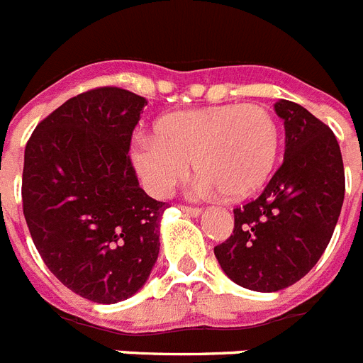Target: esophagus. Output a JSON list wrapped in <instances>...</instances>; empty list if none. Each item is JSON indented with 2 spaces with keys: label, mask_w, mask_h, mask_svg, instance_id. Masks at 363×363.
Returning a JSON list of instances; mask_svg holds the SVG:
<instances>
[{
  "label": "esophagus",
  "mask_w": 363,
  "mask_h": 363,
  "mask_svg": "<svg viewBox=\"0 0 363 363\" xmlns=\"http://www.w3.org/2000/svg\"><path fill=\"white\" fill-rule=\"evenodd\" d=\"M182 211L187 215H193V217H199L202 213V209L196 208V206H182Z\"/></svg>",
  "instance_id": "34e87169"
}]
</instances>
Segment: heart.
Instances as JSON below:
<instances>
[{
	"label": "heart",
	"mask_w": 363,
	"mask_h": 363,
	"mask_svg": "<svg viewBox=\"0 0 363 363\" xmlns=\"http://www.w3.org/2000/svg\"><path fill=\"white\" fill-rule=\"evenodd\" d=\"M278 148L280 130L265 107L230 104L164 115L155 122L154 137L135 139L131 161L155 196L172 193L193 160L203 189L241 200L267 182Z\"/></svg>",
	"instance_id": "heart-1"
}]
</instances>
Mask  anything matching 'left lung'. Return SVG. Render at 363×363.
Returning a JSON list of instances; mask_svg holds the SVG:
<instances>
[{
    "label": "left lung",
    "instance_id": "obj_1",
    "mask_svg": "<svg viewBox=\"0 0 363 363\" xmlns=\"http://www.w3.org/2000/svg\"><path fill=\"white\" fill-rule=\"evenodd\" d=\"M286 128L284 163L257 199L233 209V233L215 247L230 280L252 291L293 286L319 262L345 196L336 135L310 111L277 101Z\"/></svg>",
    "mask_w": 363,
    "mask_h": 363
}]
</instances>
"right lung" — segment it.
<instances>
[{"mask_svg":"<svg viewBox=\"0 0 363 363\" xmlns=\"http://www.w3.org/2000/svg\"><path fill=\"white\" fill-rule=\"evenodd\" d=\"M146 98L98 86L38 122L26 145L23 217L46 267L100 304L135 295L160 254L169 203L139 187L131 135Z\"/></svg>","mask_w":363,"mask_h":363,"instance_id":"right-lung-1","label":"right lung"}]
</instances>
